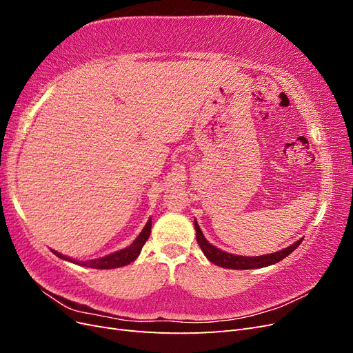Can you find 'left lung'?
<instances>
[{"label": "left lung", "instance_id": "8db88e82", "mask_svg": "<svg viewBox=\"0 0 353 353\" xmlns=\"http://www.w3.org/2000/svg\"><path fill=\"white\" fill-rule=\"evenodd\" d=\"M194 228H196V237H197V243L200 245L201 252L205 253L206 258L213 262L218 266H222V268H228V270H254V268H263V266H270L274 265L276 262L283 261L285 256L290 254L292 252L296 250V248H299V244L302 243V239L297 240L296 243H293L288 248L275 252V253H270V254H262V256H240V254H232V253H227L223 252L215 245L210 244L199 227L197 221H194Z\"/></svg>", "mask_w": 353, "mask_h": 353}]
</instances>
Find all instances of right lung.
Instances as JSON below:
<instances>
[{
  "label": "right lung",
  "instance_id": "obj_1",
  "mask_svg": "<svg viewBox=\"0 0 353 353\" xmlns=\"http://www.w3.org/2000/svg\"><path fill=\"white\" fill-rule=\"evenodd\" d=\"M150 231H152V219H148L145 227L143 228V231L140 232V236H138L131 245H128V248L122 249V250H117L114 253H110L108 256H104V258L100 259H91V261H77V259H72L68 258V256L61 254L56 250H51L56 256H59L60 259H65L69 261L72 263H77L81 266H87V268H95V270H112V268H119V266H125L128 263L134 262L138 254H140L143 245L145 244V241L150 237Z\"/></svg>",
  "mask_w": 353,
  "mask_h": 353
}]
</instances>
